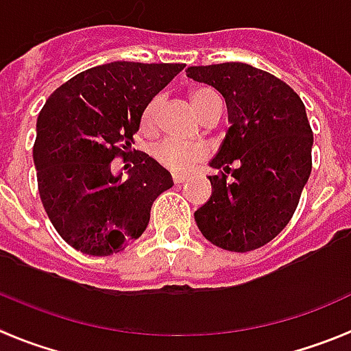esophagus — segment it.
<instances>
[{"label": "esophagus", "instance_id": "1", "mask_svg": "<svg viewBox=\"0 0 351 351\" xmlns=\"http://www.w3.org/2000/svg\"><path fill=\"white\" fill-rule=\"evenodd\" d=\"M186 176H184V173H172V181H173V184H181V182H184L186 181Z\"/></svg>", "mask_w": 351, "mask_h": 351}]
</instances>
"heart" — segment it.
<instances>
[{"label":"heart","instance_id":"b5f03b06","mask_svg":"<svg viewBox=\"0 0 351 351\" xmlns=\"http://www.w3.org/2000/svg\"><path fill=\"white\" fill-rule=\"evenodd\" d=\"M219 98L211 89L199 88L193 89L190 93V102H192L193 109L199 112V117L204 114L206 107L210 106L211 100ZM159 109H161V98H152L147 106H145L143 112H141V130L145 134H152L156 129V121H158ZM154 156L159 163L167 167V169L173 170V172H188L193 169L199 161L206 158V150L199 147V145H186L179 143V141L167 140L163 143H159L154 149Z\"/></svg>","mask_w":351,"mask_h":351}]
</instances>
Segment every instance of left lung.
I'll return each mask as SVG.
<instances>
[{
  "mask_svg": "<svg viewBox=\"0 0 351 351\" xmlns=\"http://www.w3.org/2000/svg\"><path fill=\"white\" fill-rule=\"evenodd\" d=\"M188 77L221 93L231 121L197 226L217 247H262L289 224L311 178L314 134L305 106L289 84L244 62L192 66Z\"/></svg>",
  "mask_w": 351,
  "mask_h": 351,
  "instance_id": "obj_1",
  "label": "left lung"
}]
</instances>
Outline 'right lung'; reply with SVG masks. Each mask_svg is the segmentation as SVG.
I'll return each mask as SVG.
<instances>
[{"label": "right lung", "mask_w": 351, "mask_h": 351, "mask_svg": "<svg viewBox=\"0 0 351 351\" xmlns=\"http://www.w3.org/2000/svg\"><path fill=\"white\" fill-rule=\"evenodd\" d=\"M184 64L109 62L55 89L37 118V186L57 233L80 253L109 256L140 239L159 193L172 188L165 170L130 145L145 106ZM121 157L130 173H112Z\"/></svg>", "instance_id": "add662e5"}]
</instances>
